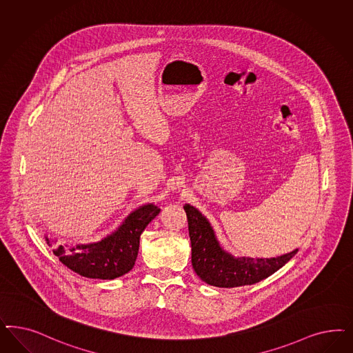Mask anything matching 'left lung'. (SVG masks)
<instances>
[{
  "label": "left lung",
  "instance_id": "8db88e82",
  "mask_svg": "<svg viewBox=\"0 0 353 353\" xmlns=\"http://www.w3.org/2000/svg\"><path fill=\"white\" fill-rule=\"evenodd\" d=\"M192 247V266L205 283L223 288L254 285L283 268L297 250L274 259H235L221 248L214 231L197 209L184 205Z\"/></svg>",
  "mask_w": 353,
  "mask_h": 353
}]
</instances>
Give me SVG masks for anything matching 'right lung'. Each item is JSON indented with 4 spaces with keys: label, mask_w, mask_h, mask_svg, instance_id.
<instances>
[{
    "label": "right lung",
    "mask_w": 353,
    "mask_h": 353,
    "mask_svg": "<svg viewBox=\"0 0 353 353\" xmlns=\"http://www.w3.org/2000/svg\"><path fill=\"white\" fill-rule=\"evenodd\" d=\"M153 204L144 205L125 218L110 236L93 244L59 245L53 253L65 266L85 278L114 279L128 273L137 261L140 235L149 222L159 216ZM49 243V239L46 238Z\"/></svg>",
    "instance_id": "right-lung-1"
}]
</instances>
